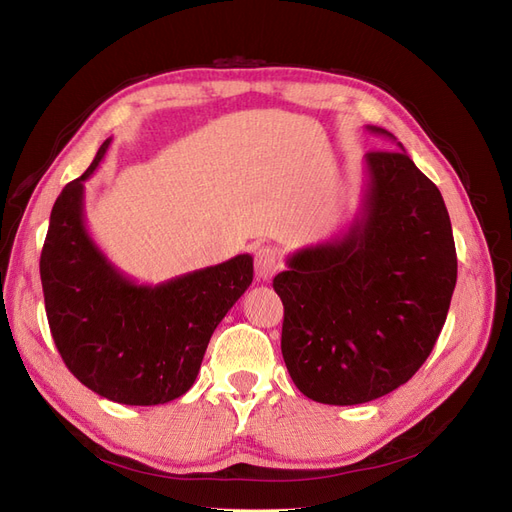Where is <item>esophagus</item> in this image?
Returning <instances> with one entry per match:
<instances>
[{"instance_id": "1", "label": "esophagus", "mask_w": 512, "mask_h": 512, "mask_svg": "<svg viewBox=\"0 0 512 512\" xmlns=\"http://www.w3.org/2000/svg\"><path fill=\"white\" fill-rule=\"evenodd\" d=\"M254 267H256L258 280H262V282L271 280V277L282 269L280 252H277L271 245L260 247V250H256V254H254Z\"/></svg>"}]
</instances>
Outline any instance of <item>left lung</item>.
<instances>
[{
    "label": "left lung",
    "instance_id": "obj_1",
    "mask_svg": "<svg viewBox=\"0 0 512 512\" xmlns=\"http://www.w3.org/2000/svg\"><path fill=\"white\" fill-rule=\"evenodd\" d=\"M397 145L365 153L361 207L344 235L290 254L273 280L284 303V363L318 404H365L406 384L451 305V218L436 183Z\"/></svg>",
    "mask_w": 512,
    "mask_h": 512
}]
</instances>
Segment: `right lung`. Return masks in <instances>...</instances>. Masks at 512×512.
<instances>
[{
    "instance_id": "1",
    "label": "right lung",
    "mask_w": 512,
    "mask_h": 512,
    "mask_svg": "<svg viewBox=\"0 0 512 512\" xmlns=\"http://www.w3.org/2000/svg\"><path fill=\"white\" fill-rule=\"evenodd\" d=\"M85 173L57 196L40 256L55 346L87 389L126 406L168 404L190 391L215 327L250 288L254 258L239 254L149 286L119 271L85 226Z\"/></svg>"
}]
</instances>
